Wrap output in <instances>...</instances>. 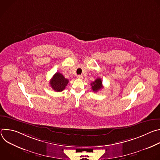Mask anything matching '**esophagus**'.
Segmentation results:
<instances>
[{"label": "esophagus", "mask_w": 160, "mask_h": 160, "mask_svg": "<svg viewBox=\"0 0 160 160\" xmlns=\"http://www.w3.org/2000/svg\"><path fill=\"white\" fill-rule=\"evenodd\" d=\"M77 78L78 79H82L83 78V76L82 75H77Z\"/></svg>", "instance_id": "34e87169"}]
</instances>
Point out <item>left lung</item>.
Here are the masks:
<instances>
[{"mask_svg": "<svg viewBox=\"0 0 160 160\" xmlns=\"http://www.w3.org/2000/svg\"><path fill=\"white\" fill-rule=\"evenodd\" d=\"M102 83V80L99 78H97L94 82L90 83L91 86H92V90L94 91V92H96L103 87Z\"/></svg>", "mask_w": 160, "mask_h": 160, "instance_id": "1", "label": "left lung"}]
</instances>
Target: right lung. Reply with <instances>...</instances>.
Here are the masks:
<instances>
[{
    "label": "right lung",
    "instance_id": "1",
    "mask_svg": "<svg viewBox=\"0 0 160 160\" xmlns=\"http://www.w3.org/2000/svg\"><path fill=\"white\" fill-rule=\"evenodd\" d=\"M69 80L65 78L61 73L58 72L54 75L50 80V85L56 92H61L65 88Z\"/></svg>",
    "mask_w": 160,
    "mask_h": 160
}]
</instances>
